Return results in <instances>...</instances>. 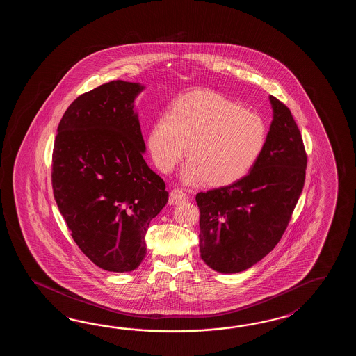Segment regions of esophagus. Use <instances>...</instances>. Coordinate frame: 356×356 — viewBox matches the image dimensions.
<instances>
[{
    "label": "esophagus",
    "mask_w": 356,
    "mask_h": 356,
    "mask_svg": "<svg viewBox=\"0 0 356 356\" xmlns=\"http://www.w3.org/2000/svg\"><path fill=\"white\" fill-rule=\"evenodd\" d=\"M187 201H188V196L183 191L178 188L172 189V192L169 195V204L175 206L181 202H187Z\"/></svg>",
    "instance_id": "34e87169"
}]
</instances>
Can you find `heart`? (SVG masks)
<instances>
[{
	"instance_id": "b5f03b06",
	"label": "heart",
	"mask_w": 356,
	"mask_h": 356,
	"mask_svg": "<svg viewBox=\"0 0 356 356\" xmlns=\"http://www.w3.org/2000/svg\"><path fill=\"white\" fill-rule=\"evenodd\" d=\"M266 137L265 122L257 113L216 92L193 90L177 99L167 117L154 124L147 147L161 172L173 170L186 152L183 181L221 187L250 173Z\"/></svg>"
}]
</instances>
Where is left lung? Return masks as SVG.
<instances>
[{"label":"left lung","mask_w":356,"mask_h":356,"mask_svg":"<svg viewBox=\"0 0 356 356\" xmlns=\"http://www.w3.org/2000/svg\"><path fill=\"white\" fill-rule=\"evenodd\" d=\"M273 122L257 163L242 179L196 195L200 253L221 273H242L279 243L302 193L307 155L288 106L273 95Z\"/></svg>","instance_id":"left-lung-1"}]
</instances>
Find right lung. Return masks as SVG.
Returning a JSON list of instances; mask_svg holds the SVG:
<instances>
[{"mask_svg": "<svg viewBox=\"0 0 356 356\" xmlns=\"http://www.w3.org/2000/svg\"><path fill=\"white\" fill-rule=\"evenodd\" d=\"M144 89L115 80L80 95L54 141V200L79 248L111 273H131L143 262L147 227L169 197L144 159L135 108Z\"/></svg>", "mask_w": 356, "mask_h": 356, "instance_id": "1", "label": "right lung"}]
</instances>
